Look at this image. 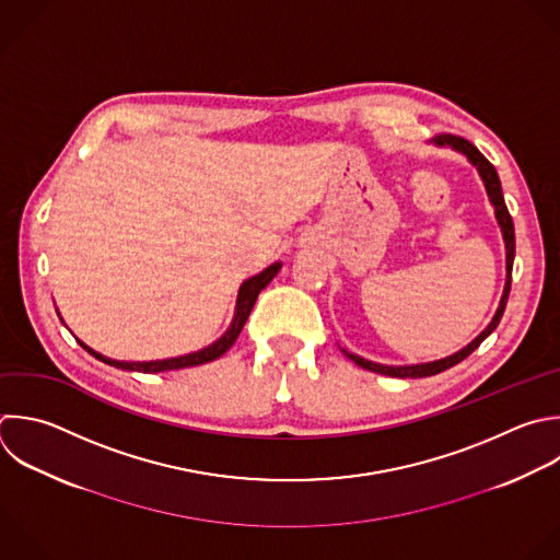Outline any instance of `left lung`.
<instances>
[{
  "label": "left lung",
  "instance_id": "1",
  "mask_svg": "<svg viewBox=\"0 0 560 560\" xmlns=\"http://www.w3.org/2000/svg\"><path fill=\"white\" fill-rule=\"evenodd\" d=\"M435 144L440 147H453L455 151L464 153L479 171L481 179H483V186H486V192L494 206V214H497V221L501 225V232H503V241H505V267H508V276H505V289H503V298H501V304L492 317V322L488 324V328L475 339L470 341L466 348H462L459 352L446 357V359H440V361H431V363H420V365H398V368H392V365H381V363H372V361H365L352 352H346L343 354L354 361L357 365H361L363 370H370V372H376V374H387V376H396V378H418V376H433V374H440L453 365H457L459 361H464L494 328L497 324L501 322V315L505 311V304H508V295H510V282H512V262H514V225H512V217L505 208V201H503V192H501V184H499V175L494 171V166L477 151V147H472L468 140L459 138V136H451V133H444V136H438L433 140Z\"/></svg>",
  "mask_w": 560,
  "mask_h": 560
}]
</instances>
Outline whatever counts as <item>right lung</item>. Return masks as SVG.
Returning <instances> with one entry per match:
<instances>
[{
	"label": "right lung",
	"mask_w": 560,
	"mask_h": 560,
	"mask_svg": "<svg viewBox=\"0 0 560 560\" xmlns=\"http://www.w3.org/2000/svg\"><path fill=\"white\" fill-rule=\"evenodd\" d=\"M280 271V265H271L267 267L262 273L249 278L243 287H241V293H238V302H236V315H234V322L230 326V330L212 346L199 350V352H192V354H186V357H177V359H164V361H147V363H129V361H114L109 357H103L98 352H94L92 348H88L83 341H79L92 357H96L98 361L107 363V365H114V368H120V370H133V372H147V374H153V372H166V370H179V368H190V365H201V363H208V361H214L219 359L225 350H230V346L236 341V337L241 335L256 300H258V293L276 278V273Z\"/></svg>",
	"instance_id": "obj_1"
}]
</instances>
